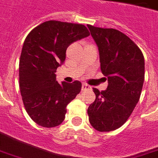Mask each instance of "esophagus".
<instances>
[{
    "label": "esophagus",
    "instance_id": "esophagus-1",
    "mask_svg": "<svg viewBox=\"0 0 158 158\" xmlns=\"http://www.w3.org/2000/svg\"><path fill=\"white\" fill-rule=\"evenodd\" d=\"M91 89V87H90L89 85H88V84H83V85H82V90L83 91H85V90H89Z\"/></svg>",
    "mask_w": 158,
    "mask_h": 158
}]
</instances>
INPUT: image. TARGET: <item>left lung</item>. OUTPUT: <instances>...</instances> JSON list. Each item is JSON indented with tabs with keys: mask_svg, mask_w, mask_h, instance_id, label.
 Masks as SVG:
<instances>
[{
	"mask_svg": "<svg viewBox=\"0 0 158 158\" xmlns=\"http://www.w3.org/2000/svg\"><path fill=\"white\" fill-rule=\"evenodd\" d=\"M99 52L102 74L108 87L94 88V102L88 108L89 120L99 132H110L125 123L137 105L144 82V57L137 44L115 29L88 26Z\"/></svg>",
	"mask_w": 158,
	"mask_h": 158,
	"instance_id": "8db88e82",
	"label": "left lung"
}]
</instances>
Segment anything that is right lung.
<instances>
[{
  "instance_id": "add662e5",
  "label": "right lung",
  "mask_w": 158,
  "mask_h": 158,
  "mask_svg": "<svg viewBox=\"0 0 158 158\" xmlns=\"http://www.w3.org/2000/svg\"><path fill=\"white\" fill-rule=\"evenodd\" d=\"M89 35L84 25L49 20L26 36L19 64L20 90L27 114L40 126L60 125L67 105L80 92L81 82L59 84L55 72L69 45Z\"/></svg>"
}]
</instances>
